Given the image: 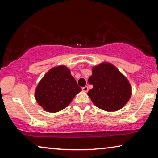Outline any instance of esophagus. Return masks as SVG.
<instances>
[{"label": "esophagus", "instance_id": "obj_1", "mask_svg": "<svg viewBox=\"0 0 158 158\" xmlns=\"http://www.w3.org/2000/svg\"><path fill=\"white\" fill-rule=\"evenodd\" d=\"M82 90L84 92H88L89 91V88H88V86H84L82 88Z\"/></svg>", "mask_w": 158, "mask_h": 158}]
</instances>
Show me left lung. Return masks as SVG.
Masks as SVG:
<instances>
[{"mask_svg": "<svg viewBox=\"0 0 158 158\" xmlns=\"http://www.w3.org/2000/svg\"><path fill=\"white\" fill-rule=\"evenodd\" d=\"M89 83L93 88L88 95L93 104L106 111L122 109L132 95L129 81L112 64L103 62L92 68Z\"/></svg>", "mask_w": 158, "mask_h": 158, "instance_id": "left-lung-1", "label": "left lung"}]
</instances>
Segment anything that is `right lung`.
<instances>
[{"instance_id": "add662e5", "label": "right lung", "mask_w": 158, "mask_h": 158, "mask_svg": "<svg viewBox=\"0 0 158 158\" xmlns=\"http://www.w3.org/2000/svg\"><path fill=\"white\" fill-rule=\"evenodd\" d=\"M81 90L65 65L49 69L37 84L35 98L44 110L56 113L67 107Z\"/></svg>"}]
</instances>
